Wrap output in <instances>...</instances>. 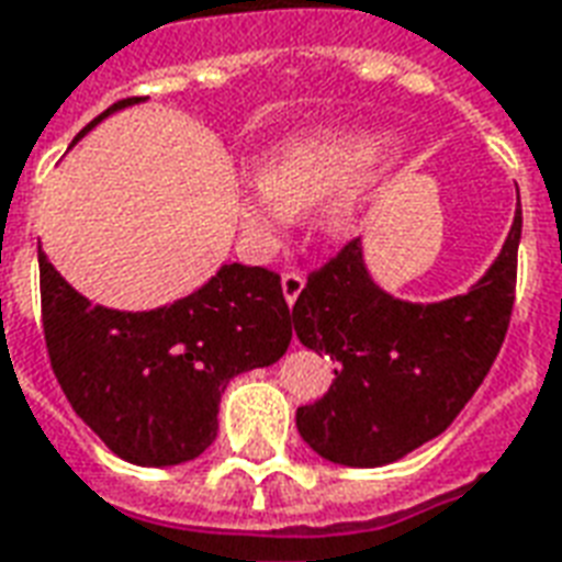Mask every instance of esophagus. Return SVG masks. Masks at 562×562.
Listing matches in <instances>:
<instances>
[{
    "label": "esophagus",
    "mask_w": 562,
    "mask_h": 562,
    "mask_svg": "<svg viewBox=\"0 0 562 562\" xmlns=\"http://www.w3.org/2000/svg\"><path fill=\"white\" fill-rule=\"evenodd\" d=\"M303 273L301 270H285L282 273V294H285V301H289V306H294V301H297V294L303 292Z\"/></svg>",
    "instance_id": "obj_1"
}]
</instances>
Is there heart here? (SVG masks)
Instances as JSON below:
<instances>
[{
    "instance_id": "1",
    "label": "heart",
    "mask_w": 562,
    "mask_h": 562,
    "mask_svg": "<svg viewBox=\"0 0 562 562\" xmlns=\"http://www.w3.org/2000/svg\"><path fill=\"white\" fill-rule=\"evenodd\" d=\"M386 148V136L363 131H310L282 143L268 169H256L238 187V220L249 247L261 256L277 252L301 223V211L313 207H322L327 235H351Z\"/></svg>"
}]
</instances>
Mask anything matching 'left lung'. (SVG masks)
<instances>
[{"instance_id":"left-lung-1","label":"left lung","mask_w":562,"mask_h":562,"mask_svg":"<svg viewBox=\"0 0 562 562\" xmlns=\"http://www.w3.org/2000/svg\"><path fill=\"white\" fill-rule=\"evenodd\" d=\"M521 207L488 273L440 303L396 301L366 273L360 238L306 277L294 334L336 360V381L297 408V431L322 459L378 468L447 431L501 351L515 303Z\"/></svg>"}]
</instances>
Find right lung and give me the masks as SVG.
Wrapping results in <instances>:
<instances>
[{"mask_svg":"<svg viewBox=\"0 0 562 562\" xmlns=\"http://www.w3.org/2000/svg\"><path fill=\"white\" fill-rule=\"evenodd\" d=\"M136 101L112 103L86 131ZM37 268L49 366L77 417L133 464L202 456L228 381L277 363L292 342L280 273L268 268L223 265L199 292L151 313L91 306L41 249Z\"/></svg>","mask_w":562,"mask_h":562,"instance_id":"right-lung-1","label":"right lung"}]
</instances>
